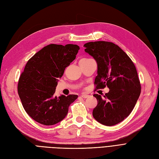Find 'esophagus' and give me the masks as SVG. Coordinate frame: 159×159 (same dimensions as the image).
Returning a JSON list of instances; mask_svg holds the SVG:
<instances>
[{"label":"esophagus","mask_w":159,"mask_h":159,"mask_svg":"<svg viewBox=\"0 0 159 159\" xmlns=\"http://www.w3.org/2000/svg\"><path fill=\"white\" fill-rule=\"evenodd\" d=\"M81 97L83 98H87L88 97H89L88 95H86V94H81Z\"/></svg>","instance_id":"obj_1"}]
</instances>
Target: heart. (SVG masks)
Returning <instances> with one entry per match:
<instances>
[{"instance_id": "heart-1", "label": "heart", "mask_w": 159, "mask_h": 159, "mask_svg": "<svg viewBox=\"0 0 159 159\" xmlns=\"http://www.w3.org/2000/svg\"><path fill=\"white\" fill-rule=\"evenodd\" d=\"M84 59V60H85V59H86V58H85V59Z\"/></svg>"}]
</instances>
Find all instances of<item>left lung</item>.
I'll list each match as a JSON object with an SVG mask.
<instances>
[{"mask_svg": "<svg viewBox=\"0 0 159 159\" xmlns=\"http://www.w3.org/2000/svg\"><path fill=\"white\" fill-rule=\"evenodd\" d=\"M84 47L97 62L96 89H110L103 98L93 94L98 104L93 116L103 125H116L129 116L140 96L141 87L136 67L128 55L111 42H89Z\"/></svg>", "mask_w": 159, "mask_h": 159, "instance_id": "obj_1", "label": "left lung"}]
</instances>
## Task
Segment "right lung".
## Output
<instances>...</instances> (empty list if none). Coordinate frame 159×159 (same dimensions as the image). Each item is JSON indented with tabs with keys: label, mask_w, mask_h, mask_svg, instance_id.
I'll use <instances>...</instances> for the list:
<instances>
[{
	"label": "right lung",
	"mask_w": 159,
	"mask_h": 159,
	"mask_svg": "<svg viewBox=\"0 0 159 159\" xmlns=\"http://www.w3.org/2000/svg\"><path fill=\"white\" fill-rule=\"evenodd\" d=\"M77 45L50 44L27 61L18 83V93L25 110L34 120L53 125L66 118L78 95L55 96L59 78L75 59Z\"/></svg>",
	"instance_id": "right-lung-1"
}]
</instances>
